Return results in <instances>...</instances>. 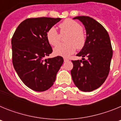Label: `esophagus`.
I'll return each instance as SVG.
<instances>
[{
    "label": "esophagus",
    "mask_w": 121,
    "mask_h": 121,
    "mask_svg": "<svg viewBox=\"0 0 121 121\" xmlns=\"http://www.w3.org/2000/svg\"><path fill=\"white\" fill-rule=\"evenodd\" d=\"M64 62H67L68 61V59L67 58H64Z\"/></svg>",
    "instance_id": "1"
}]
</instances>
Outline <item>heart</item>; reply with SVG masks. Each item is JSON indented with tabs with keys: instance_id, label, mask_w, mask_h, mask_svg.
<instances>
[{
	"instance_id": "heart-1",
	"label": "heart",
	"mask_w": 121,
	"mask_h": 121,
	"mask_svg": "<svg viewBox=\"0 0 121 121\" xmlns=\"http://www.w3.org/2000/svg\"><path fill=\"white\" fill-rule=\"evenodd\" d=\"M61 33H69L67 38L68 43H60L54 48V53L57 56L68 57L74 53L76 47L81 48L85 43V36L82 32V27L81 25L71 19H66L59 25ZM48 42L51 45L55 46L59 43L60 35L57 29L52 26L47 33Z\"/></svg>"
}]
</instances>
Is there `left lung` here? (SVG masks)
<instances>
[{"instance_id": "8db88e82", "label": "left lung", "mask_w": 121, "mask_h": 121, "mask_svg": "<svg viewBox=\"0 0 121 121\" xmlns=\"http://www.w3.org/2000/svg\"><path fill=\"white\" fill-rule=\"evenodd\" d=\"M73 19L83 23L86 37L84 47L76 55L82 56V60H72L71 77L80 90L92 91L100 87L108 75L113 56L110 39L104 27L93 18L77 16Z\"/></svg>"}]
</instances>
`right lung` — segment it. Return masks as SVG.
Listing matches in <instances>:
<instances>
[{
	"instance_id": "obj_1",
	"label": "right lung",
	"mask_w": 121,
	"mask_h": 121,
	"mask_svg": "<svg viewBox=\"0 0 121 121\" xmlns=\"http://www.w3.org/2000/svg\"><path fill=\"white\" fill-rule=\"evenodd\" d=\"M60 20L27 19L20 23L11 39L14 68L22 82L36 91H44L53 85L64 62L61 56L45 59L53 51L47 33Z\"/></svg>"
}]
</instances>
